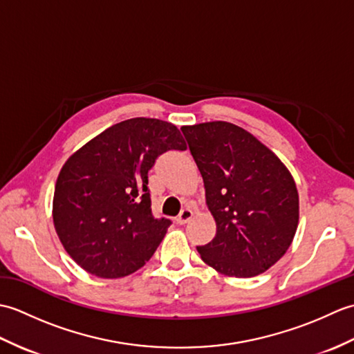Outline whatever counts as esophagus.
Instances as JSON below:
<instances>
[{
    "label": "esophagus",
    "mask_w": 354,
    "mask_h": 354,
    "mask_svg": "<svg viewBox=\"0 0 354 354\" xmlns=\"http://www.w3.org/2000/svg\"><path fill=\"white\" fill-rule=\"evenodd\" d=\"M192 217H193V212H192V209H190V208H184L183 212L179 213V216L176 217V223H179V225L189 223Z\"/></svg>",
    "instance_id": "34e87169"
}]
</instances>
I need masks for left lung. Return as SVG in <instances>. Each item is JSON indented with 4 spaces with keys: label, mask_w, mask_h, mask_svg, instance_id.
Masks as SVG:
<instances>
[{
    "label": "left lung",
    "mask_w": 354,
    "mask_h": 354,
    "mask_svg": "<svg viewBox=\"0 0 354 354\" xmlns=\"http://www.w3.org/2000/svg\"><path fill=\"white\" fill-rule=\"evenodd\" d=\"M216 221L212 242L198 246L208 266L228 277L263 274L290 246L298 227V192L272 150L232 123L183 126Z\"/></svg>",
    "instance_id": "1"
}]
</instances>
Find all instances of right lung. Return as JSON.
Masks as SVG:
<instances>
[{
  "label": "right lung",
  "instance_id": "1",
  "mask_svg": "<svg viewBox=\"0 0 354 354\" xmlns=\"http://www.w3.org/2000/svg\"><path fill=\"white\" fill-rule=\"evenodd\" d=\"M185 147L175 124L138 117L108 127L66 160L53 222L80 268L120 278L146 265L171 223L152 214L149 170L164 152Z\"/></svg>",
  "mask_w": 354,
  "mask_h": 354
}]
</instances>
